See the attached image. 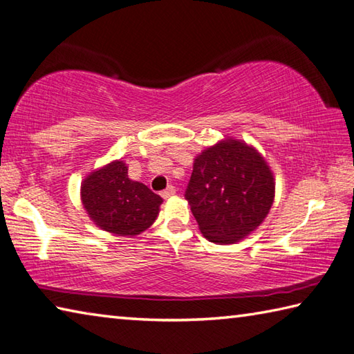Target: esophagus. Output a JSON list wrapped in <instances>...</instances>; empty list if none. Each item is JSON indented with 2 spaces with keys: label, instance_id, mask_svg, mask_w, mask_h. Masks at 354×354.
<instances>
[{
  "label": "esophagus",
  "instance_id": "34e87169",
  "mask_svg": "<svg viewBox=\"0 0 354 354\" xmlns=\"http://www.w3.org/2000/svg\"><path fill=\"white\" fill-rule=\"evenodd\" d=\"M174 194H176V188H174L172 185H171V187H167L166 189L161 191V197H163V199H169V197H172Z\"/></svg>",
  "mask_w": 354,
  "mask_h": 354
}]
</instances>
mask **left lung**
<instances>
[{
    "mask_svg": "<svg viewBox=\"0 0 354 354\" xmlns=\"http://www.w3.org/2000/svg\"><path fill=\"white\" fill-rule=\"evenodd\" d=\"M274 194V176L259 152L227 140L194 160L185 199L203 236L216 244H233L257 230Z\"/></svg>",
    "mask_w": 354,
    "mask_h": 354,
    "instance_id": "obj_1",
    "label": "left lung"
}]
</instances>
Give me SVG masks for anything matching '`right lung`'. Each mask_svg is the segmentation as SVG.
I'll list each match as a JSON object with an SVG mask.
<instances>
[{
    "mask_svg": "<svg viewBox=\"0 0 354 354\" xmlns=\"http://www.w3.org/2000/svg\"><path fill=\"white\" fill-rule=\"evenodd\" d=\"M80 194L95 224L121 236H136L151 227L163 202L146 185L130 180L122 161H111L91 172L80 187Z\"/></svg>",
    "mask_w": 354,
    "mask_h": 354,
    "instance_id": "obj_1",
    "label": "right lung"
}]
</instances>
